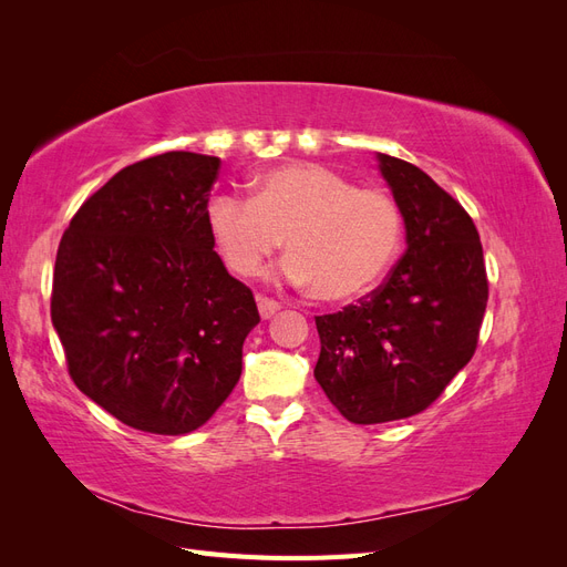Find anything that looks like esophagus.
<instances>
[{
    "instance_id": "obj_1",
    "label": "esophagus",
    "mask_w": 567,
    "mask_h": 567,
    "mask_svg": "<svg viewBox=\"0 0 567 567\" xmlns=\"http://www.w3.org/2000/svg\"><path fill=\"white\" fill-rule=\"evenodd\" d=\"M257 310H260V317H262V319H271L274 315H277V312L281 310V302L271 300V298H267V296H260V298H257Z\"/></svg>"
}]
</instances>
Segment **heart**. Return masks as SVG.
I'll return each instance as SVG.
<instances>
[{
    "label": "heart",
    "mask_w": 567,
    "mask_h": 567,
    "mask_svg": "<svg viewBox=\"0 0 567 567\" xmlns=\"http://www.w3.org/2000/svg\"><path fill=\"white\" fill-rule=\"evenodd\" d=\"M208 225L231 271L255 277L284 246V274L323 302L367 296L398 260L404 217L383 188L357 186L319 163H290L262 175L252 198L221 194Z\"/></svg>",
    "instance_id": "1"
}]
</instances>
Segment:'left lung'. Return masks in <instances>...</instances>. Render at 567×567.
<instances>
[{
    "label": "left lung",
    "instance_id": "1",
    "mask_svg": "<svg viewBox=\"0 0 567 567\" xmlns=\"http://www.w3.org/2000/svg\"><path fill=\"white\" fill-rule=\"evenodd\" d=\"M406 227L388 279L342 312L315 317V379L350 423L409 419L471 362L487 307L483 244L471 215L421 167L379 153Z\"/></svg>",
    "mask_w": 567,
    "mask_h": 567
}]
</instances>
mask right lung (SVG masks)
I'll return each mask as SVG.
<instances>
[{
	"mask_svg": "<svg viewBox=\"0 0 567 567\" xmlns=\"http://www.w3.org/2000/svg\"><path fill=\"white\" fill-rule=\"evenodd\" d=\"M219 158L167 151L127 165L63 231L51 321L73 383L153 435L208 421L241 379L260 315L208 225Z\"/></svg>",
	"mask_w": 567,
	"mask_h": 567,
	"instance_id": "add662e5",
	"label": "right lung"
}]
</instances>
